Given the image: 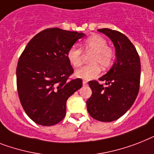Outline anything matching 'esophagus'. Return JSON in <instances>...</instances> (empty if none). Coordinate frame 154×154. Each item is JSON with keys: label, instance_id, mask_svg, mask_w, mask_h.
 I'll return each instance as SVG.
<instances>
[{"label": "esophagus", "instance_id": "34e87169", "mask_svg": "<svg viewBox=\"0 0 154 154\" xmlns=\"http://www.w3.org/2000/svg\"><path fill=\"white\" fill-rule=\"evenodd\" d=\"M88 85V81H83V85Z\"/></svg>", "mask_w": 154, "mask_h": 154}]
</instances>
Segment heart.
Returning <instances> with one entry per match:
<instances>
[{"label":"heart","instance_id":"b5f03b06","mask_svg":"<svg viewBox=\"0 0 154 154\" xmlns=\"http://www.w3.org/2000/svg\"><path fill=\"white\" fill-rule=\"evenodd\" d=\"M82 47L85 51H93L91 57L92 64L81 67L75 72L76 77L84 80H92L100 73V65L103 69L108 68L114 61V51L107 47V42L104 38L98 35H92L84 40ZM67 58L74 67H79L83 61L82 49L77 46H72L67 51Z\"/></svg>","mask_w":154,"mask_h":154}]
</instances>
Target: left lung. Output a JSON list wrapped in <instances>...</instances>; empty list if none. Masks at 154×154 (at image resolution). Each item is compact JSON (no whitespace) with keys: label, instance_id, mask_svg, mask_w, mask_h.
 <instances>
[{"label":"left lung","instance_id":"8db88e82","mask_svg":"<svg viewBox=\"0 0 154 154\" xmlns=\"http://www.w3.org/2000/svg\"><path fill=\"white\" fill-rule=\"evenodd\" d=\"M98 32L109 37L116 48V60L105 75L88 82L92 91L86 103L92 118L101 122H112L120 118L133 105L138 96L141 63L138 52L127 36L115 30L103 28Z\"/></svg>","mask_w":154,"mask_h":154}]
</instances>
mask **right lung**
I'll list each match as a JSON object with an SVG mask.
<instances>
[{
	"label": "right lung",
	"instance_id": "obj_1",
	"mask_svg": "<svg viewBox=\"0 0 154 154\" xmlns=\"http://www.w3.org/2000/svg\"><path fill=\"white\" fill-rule=\"evenodd\" d=\"M84 33L47 28L27 43L19 58L16 85L21 105L37 124L52 126L64 119L66 101L82 87L80 78L69 80L73 69L67 51Z\"/></svg>",
	"mask_w": 154,
	"mask_h": 154
}]
</instances>
